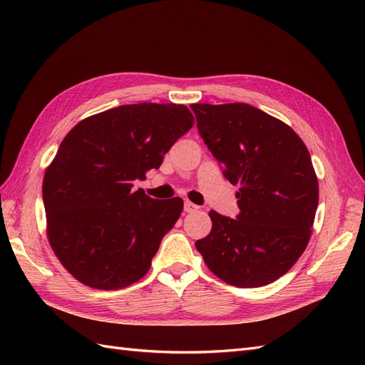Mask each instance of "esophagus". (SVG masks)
Returning a JSON list of instances; mask_svg holds the SVG:
<instances>
[{
    "instance_id": "obj_1",
    "label": "esophagus",
    "mask_w": 365,
    "mask_h": 365,
    "mask_svg": "<svg viewBox=\"0 0 365 365\" xmlns=\"http://www.w3.org/2000/svg\"><path fill=\"white\" fill-rule=\"evenodd\" d=\"M197 208H200V207L195 205V204L190 202V201H185V202H184V212H185V213H193V212H196Z\"/></svg>"
}]
</instances>
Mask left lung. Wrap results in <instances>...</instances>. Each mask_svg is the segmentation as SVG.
I'll return each instance as SVG.
<instances>
[{"label": "left lung", "mask_w": 365, "mask_h": 365, "mask_svg": "<svg viewBox=\"0 0 365 365\" xmlns=\"http://www.w3.org/2000/svg\"><path fill=\"white\" fill-rule=\"evenodd\" d=\"M190 108L225 178L239 184L240 208L236 219L212 210V231L196 250L228 284H269L294 267L312 235L318 180L309 150L291 126L251 105Z\"/></svg>", "instance_id": "obj_1"}]
</instances>
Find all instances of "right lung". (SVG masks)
Wrapping results in <instances>:
<instances>
[{
    "label": "right lung",
    "instance_id": "right-lung-1",
    "mask_svg": "<svg viewBox=\"0 0 365 365\" xmlns=\"http://www.w3.org/2000/svg\"><path fill=\"white\" fill-rule=\"evenodd\" d=\"M195 123L176 103L121 105L79 121L43 175L47 239L76 280L114 291L138 282L178 220L181 197L132 190Z\"/></svg>",
    "mask_w": 365,
    "mask_h": 365
}]
</instances>
